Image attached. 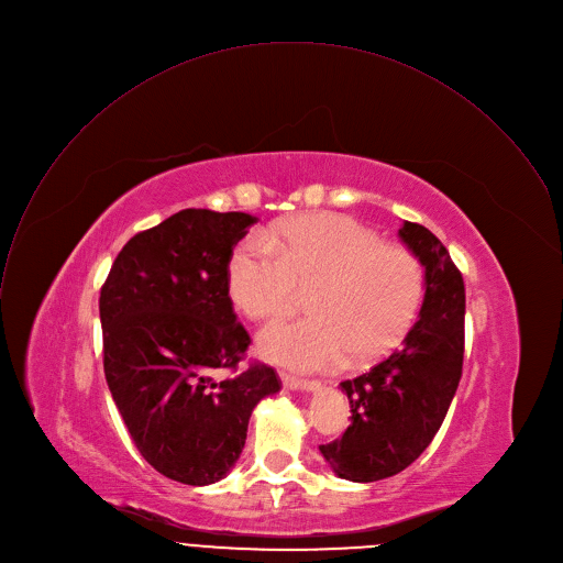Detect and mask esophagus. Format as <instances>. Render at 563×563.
Here are the masks:
<instances>
[{
    "instance_id": "obj_1",
    "label": "esophagus",
    "mask_w": 563,
    "mask_h": 563,
    "mask_svg": "<svg viewBox=\"0 0 563 563\" xmlns=\"http://www.w3.org/2000/svg\"><path fill=\"white\" fill-rule=\"evenodd\" d=\"M282 384L290 390H306V393H312L319 388L317 382H308V379H301V377H295V375H288V373H282Z\"/></svg>"
}]
</instances>
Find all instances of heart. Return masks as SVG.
<instances>
[{
    "label": "heart",
    "instance_id": "obj_1",
    "mask_svg": "<svg viewBox=\"0 0 563 563\" xmlns=\"http://www.w3.org/2000/svg\"><path fill=\"white\" fill-rule=\"evenodd\" d=\"M229 292L253 319L288 310L301 284H314L312 314L277 319L262 328L260 353L299 371L371 362L388 353L412 325L426 288L419 257L364 223L314 212L249 235L229 260Z\"/></svg>",
    "mask_w": 563,
    "mask_h": 563
}]
</instances>
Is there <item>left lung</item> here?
Masks as SVG:
<instances>
[{
  "label": "left lung",
  "instance_id": "8db88e82",
  "mask_svg": "<svg viewBox=\"0 0 563 563\" xmlns=\"http://www.w3.org/2000/svg\"><path fill=\"white\" fill-rule=\"evenodd\" d=\"M401 242L426 268V295L399 349L368 373L342 382L351 426L319 445L332 473L379 482L408 468L423 451L457 393L464 366L466 290L445 246L421 223L404 221Z\"/></svg>",
  "mask_w": 563,
  "mask_h": 563
}]
</instances>
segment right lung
Wrapping results in <instances>:
<instances>
[{
  "label": "right lung",
  "mask_w": 563,
  "mask_h": 563,
  "mask_svg": "<svg viewBox=\"0 0 563 563\" xmlns=\"http://www.w3.org/2000/svg\"><path fill=\"white\" fill-rule=\"evenodd\" d=\"M257 217L186 208L137 233L101 286L103 373L137 451L164 477L208 486L246 443L253 408L282 388L253 362L229 260ZM223 372H231L223 378Z\"/></svg>",
  "instance_id": "1"
}]
</instances>
